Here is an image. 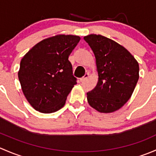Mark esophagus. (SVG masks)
Wrapping results in <instances>:
<instances>
[{
  "mask_svg": "<svg viewBox=\"0 0 156 156\" xmlns=\"http://www.w3.org/2000/svg\"><path fill=\"white\" fill-rule=\"evenodd\" d=\"M88 77H89V74H88V73H86L85 75H84V76L82 77V78H80V81H81V82H82V81H85V80L87 79V78H88Z\"/></svg>",
  "mask_w": 156,
  "mask_h": 156,
  "instance_id": "esophagus-1",
  "label": "esophagus"
}]
</instances>
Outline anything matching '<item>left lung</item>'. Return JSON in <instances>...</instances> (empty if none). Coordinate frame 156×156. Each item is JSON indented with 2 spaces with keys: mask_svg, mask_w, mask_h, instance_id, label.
Returning <instances> with one entry per match:
<instances>
[{
  "mask_svg": "<svg viewBox=\"0 0 156 156\" xmlns=\"http://www.w3.org/2000/svg\"><path fill=\"white\" fill-rule=\"evenodd\" d=\"M95 56L98 82L87 93V102L97 111H117L128 101L139 79V64L123 46L100 34L84 37Z\"/></svg>",
  "mask_w": 156,
  "mask_h": 156,
  "instance_id": "obj_1",
  "label": "left lung"
}]
</instances>
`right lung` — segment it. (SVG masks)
Here are the masks:
<instances>
[{"label":"right lung","instance_id":"add662e5","mask_svg":"<svg viewBox=\"0 0 156 156\" xmlns=\"http://www.w3.org/2000/svg\"><path fill=\"white\" fill-rule=\"evenodd\" d=\"M81 37L57 34L34 45L20 62L18 77L31 106L52 113L64 106L67 96L77 84L69 56Z\"/></svg>","mask_w":156,"mask_h":156}]
</instances>
